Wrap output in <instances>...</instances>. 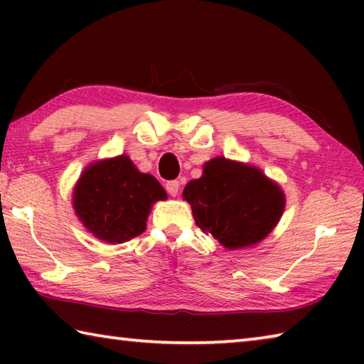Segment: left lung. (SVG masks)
<instances>
[{
	"label": "left lung",
	"mask_w": 364,
	"mask_h": 364,
	"mask_svg": "<svg viewBox=\"0 0 364 364\" xmlns=\"http://www.w3.org/2000/svg\"><path fill=\"white\" fill-rule=\"evenodd\" d=\"M164 199L167 193L156 178L139 173L130 157L120 156L83 171L73 208L96 237L120 244L144 232L151 205Z\"/></svg>",
	"instance_id": "obj_1"
}]
</instances>
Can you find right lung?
<instances>
[{
    "instance_id": "1",
    "label": "right lung",
    "mask_w": 364,
    "mask_h": 364,
    "mask_svg": "<svg viewBox=\"0 0 364 364\" xmlns=\"http://www.w3.org/2000/svg\"><path fill=\"white\" fill-rule=\"evenodd\" d=\"M204 175L184 188L196 225L223 244L241 249L267 237L278 223L284 199L260 170L217 157Z\"/></svg>"
}]
</instances>
